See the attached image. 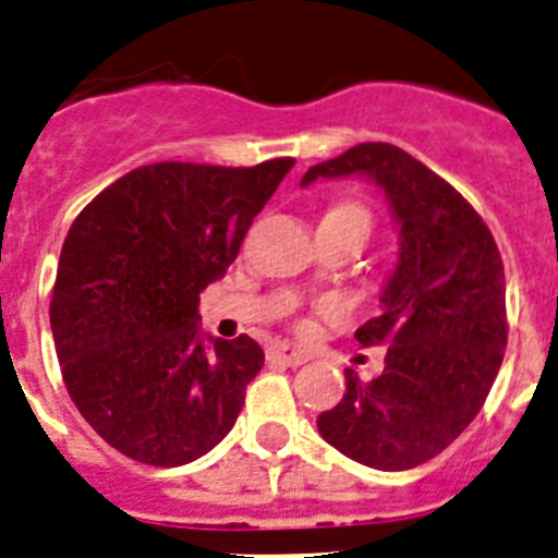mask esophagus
Instances as JSON below:
<instances>
[{"label": "esophagus", "instance_id": "1", "mask_svg": "<svg viewBox=\"0 0 558 558\" xmlns=\"http://www.w3.org/2000/svg\"><path fill=\"white\" fill-rule=\"evenodd\" d=\"M269 359L280 361V364L286 366H300L308 361V353H305V350L291 348V344H275V348L269 350Z\"/></svg>", "mask_w": 558, "mask_h": 558}]
</instances>
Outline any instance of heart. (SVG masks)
<instances>
[{
  "label": "heart",
  "mask_w": 558,
  "mask_h": 558,
  "mask_svg": "<svg viewBox=\"0 0 558 558\" xmlns=\"http://www.w3.org/2000/svg\"><path fill=\"white\" fill-rule=\"evenodd\" d=\"M333 210H350V214H359L361 219H366V214L361 208H355V205H339V208H333Z\"/></svg>",
  "instance_id": "b5f03b06"
}]
</instances>
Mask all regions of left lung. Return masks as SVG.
<instances>
[{
	"mask_svg": "<svg viewBox=\"0 0 558 558\" xmlns=\"http://www.w3.org/2000/svg\"><path fill=\"white\" fill-rule=\"evenodd\" d=\"M373 180L398 225V264L380 289V314L355 330L386 344L384 373H344L339 405L316 428L339 453L373 470H411L473 423L506 350V278L498 244L453 185L400 147L355 144L323 160L300 185Z\"/></svg>",
	"mask_w": 558,
	"mask_h": 558,
	"instance_id": "8db88e82",
	"label": "left lung"
}]
</instances>
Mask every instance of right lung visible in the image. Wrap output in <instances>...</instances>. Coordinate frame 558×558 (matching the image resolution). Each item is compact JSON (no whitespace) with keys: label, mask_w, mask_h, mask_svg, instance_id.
<instances>
[{"label":"right lung","mask_w":558,"mask_h":558,"mask_svg":"<svg viewBox=\"0 0 558 558\" xmlns=\"http://www.w3.org/2000/svg\"><path fill=\"white\" fill-rule=\"evenodd\" d=\"M291 167L153 163L69 228L49 305L54 350L74 405L119 453L180 466L235 425L264 350L205 333L199 291L222 280Z\"/></svg>","instance_id":"1"}]
</instances>
